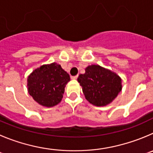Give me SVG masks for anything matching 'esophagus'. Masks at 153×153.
<instances>
[{"mask_svg":"<svg viewBox=\"0 0 153 153\" xmlns=\"http://www.w3.org/2000/svg\"><path fill=\"white\" fill-rule=\"evenodd\" d=\"M78 76V75H75V76H72L71 78H72V79H77Z\"/></svg>","mask_w":153,"mask_h":153,"instance_id":"1","label":"esophagus"}]
</instances>
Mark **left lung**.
<instances>
[{"instance_id": "8db88e82", "label": "left lung", "mask_w": 153, "mask_h": 153, "mask_svg": "<svg viewBox=\"0 0 153 153\" xmlns=\"http://www.w3.org/2000/svg\"><path fill=\"white\" fill-rule=\"evenodd\" d=\"M78 81L87 100L97 106L110 103L122 91V79L117 74L100 65H89Z\"/></svg>"}]
</instances>
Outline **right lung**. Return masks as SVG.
<instances>
[{
  "label": "right lung",
  "mask_w": 153,
  "mask_h": 153,
  "mask_svg": "<svg viewBox=\"0 0 153 153\" xmlns=\"http://www.w3.org/2000/svg\"><path fill=\"white\" fill-rule=\"evenodd\" d=\"M69 81V75L59 64L42 65L28 76V94L41 105L54 106L62 100L65 85Z\"/></svg>",
  "instance_id": "1"
}]
</instances>
